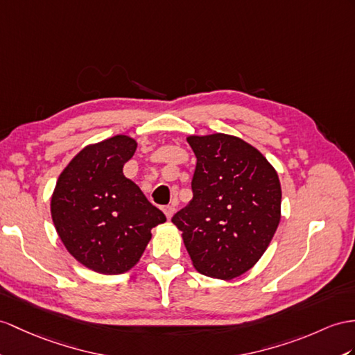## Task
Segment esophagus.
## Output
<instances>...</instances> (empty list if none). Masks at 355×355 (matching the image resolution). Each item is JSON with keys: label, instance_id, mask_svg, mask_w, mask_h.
<instances>
[{"label": "esophagus", "instance_id": "34e87169", "mask_svg": "<svg viewBox=\"0 0 355 355\" xmlns=\"http://www.w3.org/2000/svg\"><path fill=\"white\" fill-rule=\"evenodd\" d=\"M175 206H171V205H168V206H166L164 207V214H166V217L170 220L171 217H173V214H175Z\"/></svg>", "mask_w": 355, "mask_h": 355}]
</instances>
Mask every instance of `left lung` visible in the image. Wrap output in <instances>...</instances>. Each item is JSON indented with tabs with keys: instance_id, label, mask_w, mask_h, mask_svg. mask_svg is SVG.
I'll list each match as a JSON object with an SVG mask.
<instances>
[{
	"instance_id": "obj_1",
	"label": "left lung",
	"mask_w": 355,
	"mask_h": 355,
	"mask_svg": "<svg viewBox=\"0 0 355 355\" xmlns=\"http://www.w3.org/2000/svg\"><path fill=\"white\" fill-rule=\"evenodd\" d=\"M196 155L193 198L171 221L198 272L230 280L248 271L280 223L282 188L263 155L238 137H188Z\"/></svg>"
}]
</instances>
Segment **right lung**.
Instances as JSON below:
<instances>
[{
  "instance_id": "1",
  "label": "right lung",
  "mask_w": 355,
  "mask_h": 355,
  "mask_svg": "<svg viewBox=\"0 0 355 355\" xmlns=\"http://www.w3.org/2000/svg\"><path fill=\"white\" fill-rule=\"evenodd\" d=\"M135 149V140L126 135L87 146L60 175L51 200L54 226L67 252L101 274L131 270L149 244L150 230L167 220L123 176Z\"/></svg>"
}]
</instances>
